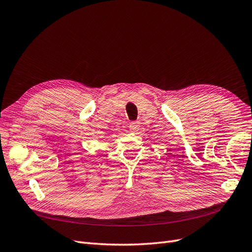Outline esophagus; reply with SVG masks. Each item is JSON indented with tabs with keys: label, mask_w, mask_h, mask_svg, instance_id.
Here are the masks:
<instances>
[{
	"label": "esophagus",
	"mask_w": 252,
	"mask_h": 252,
	"mask_svg": "<svg viewBox=\"0 0 252 252\" xmlns=\"http://www.w3.org/2000/svg\"><path fill=\"white\" fill-rule=\"evenodd\" d=\"M128 129L131 132H137L138 129H139V124L137 123V121H133V123H131L129 124V126H128Z\"/></svg>",
	"instance_id": "esophagus-1"
}]
</instances>
